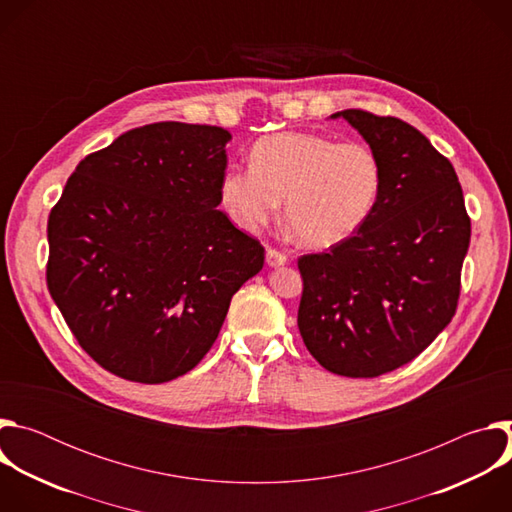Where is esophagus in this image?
<instances>
[{
  "mask_svg": "<svg viewBox=\"0 0 512 512\" xmlns=\"http://www.w3.org/2000/svg\"><path fill=\"white\" fill-rule=\"evenodd\" d=\"M265 261H267L269 267H279V265H285V263H287V255L281 253V251H277V249H273V247H267V251H265Z\"/></svg>",
  "mask_w": 512,
  "mask_h": 512,
  "instance_id": "34e87169",
  "label": "esophagus"
}]
</instances>
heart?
<instances>
[{
	"instance_id": "obj_1",
	"label": "heart",
	"mask_w": 512,
	"mask_h": 512,
	"mask_svg": "<svg viewBox=\"0 0 512 512\" xmlns=\"http://www.w3.org/2000/svg\"><path fill=\"white\" fill-rule=\"evenodd\" d=\"M383 182L381 158L369 143L279 131L253 143L249 168H227L218 196L231 221L247 233L271 223L283 200L296 237L310 247H330L369 221Z\"/></svg>"
}]
</instances>
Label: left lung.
<instances>
[{
	"instance_id": "1",
	"label": "left lung",
	"mask_w": 512,
	"mask_h": 512,
	"mask_svg": "<svg viewBox=\"0 0 512 512\" xmlns=\"http://www.w3.org/2000/svg\"><path fill=\"white\" fill-rule=\"evenodd\" d=\"M332 117L367 139L385 182L362 229L298 259V328L326 371L373 379L411 362L454 318L470 216L454 166L413 125L362 109Z\"/></svg>"
}]
</instances>
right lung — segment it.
<instances>
[{"label":"right lung","instance_id":"1","mask_svg":"<svg viewBox=\"0 0 512 512\" xmlns=\"http://www.w3.org/2000/svg\"><path fill=\"white\" fill-rule=\"evenodd\" d=\"M231 133L162 121L89 154L48 216V291L81 348L135 383L204 358L263 245L218 210Z\"/></svg>","mask_w":512,"mask_h":512}]
</instances>
